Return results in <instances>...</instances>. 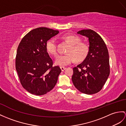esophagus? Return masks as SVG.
Instances as JSON below:
<instances>
[{"label":"esophagus","instance_id":"34e87169","mask_svg":"<svg viewBox=\"0 0 126 126\" xmlns=\"http://www.w3.org/2000/svg\"><path fill=\"white\" fill-rule=\"evenodd\" d=\"M60 69L61 70V71L63 72L66 69V67H60Z\"/></svg>","mask_w":126,"mask_h":126}]
</instances>
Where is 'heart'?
<instances>
[{
  "label": "heart",
  "mask_w": 126,
  "mask_h": 126,
  "mask_svg": "<svg viewBox=\"0 0 126 126\" xmlns=\"http://www.w3.org/2000/svg\"><path fill=\"white\" fill-rule=\"evenodd\" d=\"M60 38L68 42L70 45L66 51L67 54L60 55L56 58L55 61L56 65L66 66L75 61L79 63L86 59L89 52V47L87 43L81 42V39L79 36L72 34L64 35ZM46 49L48 53L53 57H57L58 54L57 42L53 38L47 42Z\"/></svg>",
  "instance_id": "b5f03b06"
}]
</instances>
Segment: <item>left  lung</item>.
<instances>
[{"label":"left lung","mask_w":126,"mask_h":126,"mask_svg":"<svg viewBox=\"0 0 126 126\" xmlns=\"http://www.w3.org/2000/svg\"><path fill=\"white\" fill-rule=\"evenodd\" d=\"M78 33L87 37L89 52L83 62L73 68L72 79L82 93L93 94L100 91L110 75L109 52L102 38L91 29H83Z\"/></svg>","instance_id":"obj_1"}]
</instances>
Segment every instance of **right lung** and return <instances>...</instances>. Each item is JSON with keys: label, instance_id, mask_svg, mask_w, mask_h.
<instances>
[{"label": "right lung", "instance_id": "add662e5", "mask_svg": "<svg viewBox=\"0 0 126 126\" xmlns=\"http://www.w3.org/2000/svg\"><path fill=\"white\" fill-rule=\"evenodd\" d=\"M58 33L48 28H37L27 33L18 46L15 68L21 85L30 94H45L57 83L61 70L58 66H53L46 44Z\"/></svg>", "mask_w": 126, "mask_h": 126}]
</instances>
